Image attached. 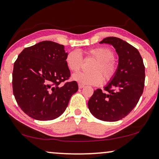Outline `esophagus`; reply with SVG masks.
<instances>
[{
    "label": "esophagus",
    "instance_id": "1",
    "mask_svg": "<svg viewBox=\"0 0 159 159\" xmlns=\"http://www.w3.org/2000/svg\"><path fill=\"white\" fill-rule=\"evenodd\" d=\"M78 85H79V88H80V89H82V88H83L84 87V84H81V83L78 84Z\"/></svg>",
    "mask_w": 159,
    "mask_h": 159
}]
</instances>
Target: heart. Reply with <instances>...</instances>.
<instances>
[{"label":"heart","mask_w":159,"mask_h":159,"mask_svg":"<svg viewBox=\"0 0 159 159\" xmlns=\"http://www.w3.org/2000/svg\"><path fill=\"white\" fill-rule=\"evenodd\" d=\"M96 60V63L92 66L90 71L93 72H78L72 76V79L79 83L90 85H98L103 80L110 82L116 75L117 64L115 61V53L107 47H99L90 49L85 52V57ZM66 63L70 71H78L81 69L83 59L80 51L73 50L68 53L66 57Z\"/></svg>","instance_id":"heart-1"}]
</instances>
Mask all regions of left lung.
Here are the masks:
<instances>
[{
  "label": "left lung",
  "instance_id": "obj_1",
  "mask_svg": "<svg viewBox=\"0 0 159 159\" xmlns=\"http://www.w3.org/2000/svg\"><path fill=\"white\" fill-rule=\"evenodd\" d=\"M112 44L119 56L115 77L102 90H94L88 101L93 115L104 121H117L129 114L143 93L145 72L143 60L134 47L117 37H107L100 44Z\"/></svg>",
  "mask_w": 159,
  "mask_h": 159
}]
</instances>
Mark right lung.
<instances>
[{"label":"right lung","instance_id":"add662e5","mask_svg":"<svg viewBox=\"0 0 159 159\" xmlns=\"http://www.w3.org/2000/svg\"><path fill=\"white\" fill-rule=\"evenodd\" d=\"M64 46L51 41L26 47L14 62L12 88L21 110L38 120H54L64 112L78 90L66 63Z\"/></svg>","mask_w":159,"mask_h":159}]
</instances>
